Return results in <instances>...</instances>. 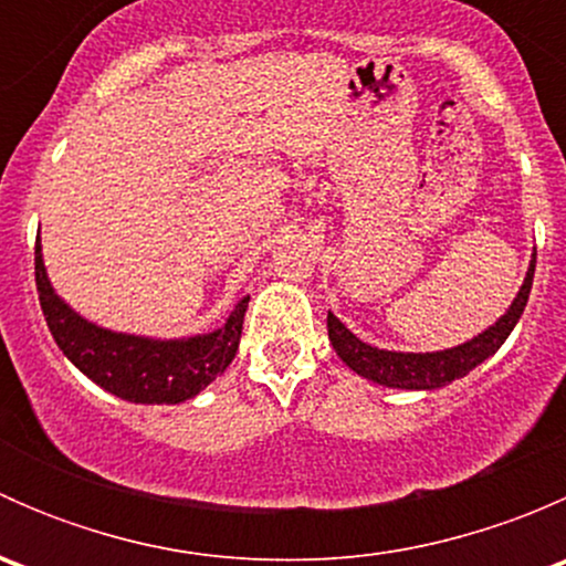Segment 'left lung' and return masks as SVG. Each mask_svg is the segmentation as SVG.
Here are the masks:
<instances>
[{
	"mask_svg": "<svg viewBox=\"0 0 566 566\" xmlns=\"http://www.w3.org/2000/svg\"><path fill=\"white\" fill-rule=\"evenodd\" d=\"M534 268H536V251L531 256V265L523 279V287L517 290L515 301H512L510 310L495 319L490 328H484L482 334L473 336V339L462 342L458 347H449V350H436V353H397V350H380V347L367 345V342L358 339L350 328H345V323H339V317H334L328 312V339L334 345L336 356L347 364L356 375L373 380L378 386H389V389H416V391H432L441 389V386L452 384V380L462 378V375L471 373L473 367L484 361V358L493 356L501 345L506 342V336L512 334V328L521 319L523 310L528 304L531 284H534Z\"/></svg>",
	"mask_w": 566,
	"mask_h": 566,
	"instance_id": "left-lung-1",
	"label": "left lung"
}]
</instances>
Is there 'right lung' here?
Here are the masks:
<instances>
[{
    "instance_id": "right-lung-1",
    "label": "right lung",
    "mask_w": 566,
    "mask_h": 566,
    "mask_svg": "<svg viewBox=\"0 0 566 566\" xmlns=\"http://www.w3.org/2000/svg\"><path fill=\"white\" fill-rule=\"evenodd\" d=\"M35 284L51 336L71 364L101 389L136 405L186 402L224 375L238 353L249 306V295H243L221 328L186 339L117 334L84 319L54 293L40 254V238L35 243Z\"/></svg>"
}]
</instances>
